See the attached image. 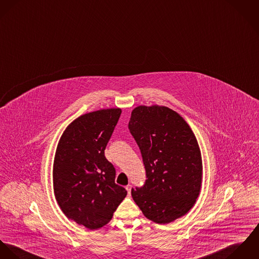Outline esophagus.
<instances>
[{
  "mask_svg": "<svg viewBox=\"0 0 259 259\" xmlns=\"http://www.w3.org/2000/svg\"><path fill=\"white\" fill-rule=\"evenodd\" d=\"M126 190H127L128 194L130 195V193H131V190H132V186H131V185H128V186H126Z\"/></svg>",
  "mask_w": 259,
  "mask_h": 259,
  "instance_id": "1",
  "label": "esophagus"
}]
</instances>
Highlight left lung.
Here are the masks:
<instances>
[{
    "instance_id": "left-lung-1",
    "label": "left lung",
    "mask_w": 259,
    "mask_h": 259,
    "mask_svg": "<svg viewBox=\"0 0 259 259\" xmlns=\"http://www.w3.org/2000/svg\"><path fill=\"white\" fill-rule=\"evenodd\" d=\"M128 128L139 146L146 178L132 189L134 201L150 221L165 225L185 215L201 191L202 163L195 134L172 109L138 106Z\"/></svg>"
}]
</instances>
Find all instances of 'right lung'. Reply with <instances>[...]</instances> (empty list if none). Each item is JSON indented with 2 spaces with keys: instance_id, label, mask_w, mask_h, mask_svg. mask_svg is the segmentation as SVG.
Instances as JSON below:
<instances>
[{
  "instance_id": "obj_1",
  "label": "right lung",
  "mask_w": 259,
  "mask_h": 259,
  "mask_svg": "<svg viewBox=\"0 0 259 259\" xmlns=\"http://www.w3.org/2000/svg\"><path fill=\"white\" fill-rule=\"evenodd\" d=\"M121 112L101 109L76 118L57 148L53 178L58 205L67 219L89 230L107 225L127 195L104 155Z\"/></svg>"
}]
</instances>
